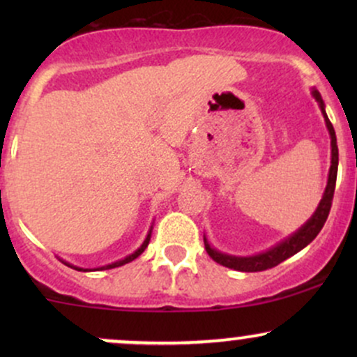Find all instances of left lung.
Returning a JSON list of instances; mask_svg holds the SVG:
<instances>
[{"instance_id": "left-lung-1", "label": "left lung", "mask_w": 357, "mask_h": 357, "mask_svg": "<svg viewBox=\"0 0 357 357\" xmlns=\"http://www.w3.org/2000/svg\"><path fill=\"white\" fill-rule=\"evenodd\" d=\"M314 97L321 104V110L326 119L327 129L331 134V147H333V159H331V169H329V181H327L326 192H324L321 203H319L317 210L312 215L304 227L301 228L297 233H294L290 238H287L282 243H278L277 247H273L268 252L260 253L255 257H230L225 255V253L216 252L210 247L206 238H204V248H206L208 255H210L216 264L223 265V267L240 270V272H264V270L277 267L278 264L287 260L289 257L296 255L297 252H301L302 248H305L307 245L312 241L315 236L319 235V231L322 230L324 223H326L327 216H329L331 206H333V198H334V190H335V178H337V165H339V151H337V141H335V132L334 127L331 124L329 117H327L326 110H324V102L319 96L317 90H314Z\"/></svg>"}]
</instances>
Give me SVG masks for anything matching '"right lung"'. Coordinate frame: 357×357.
I'll use <instances>...</instances> for the list:
<instances>
[{"label":"right lung","instance_id":"add662e5","mask_svg":"<svg viewBox=\"0 0 357 357\" xmlns=\"http://www.w3.org/2000/svg\"><path fill=\"white\" fill-rule=\"evenodd\" d=\"M149 240H151V235H147V238L144 240V243L141 245V248H137L136 252L132 253V255H129V257H126L124 260H119V261H116V264H110V265H105V267H100V268H97V270H107V268H116V267H121V265H124V264H129V261H132L134 258H137L139 255H141L142 252H144L146 250V247L147 245H149ZM65 265H68V264H65ZM68 267H72V265H68ZM72 268H75V270H82V268H77V267H72ZM84 272H87V270H84Z\"/></svg>","mask_w":357,"mask_h":357}]
</instances>
